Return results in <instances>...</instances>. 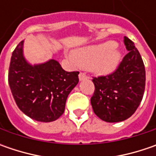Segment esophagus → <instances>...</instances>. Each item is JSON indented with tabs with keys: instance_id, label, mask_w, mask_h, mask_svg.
Returning <instances> with one entry per match:
<instances>
[{
	"instance_id": "34e87169",
	"label": "esophagus",
	"mask_w": 156,
	"mask_h": 156,
	"mask_svg": "<svg viewBox=\"0 0 156 156\" xmlns=\"http://www.w3.org/2000/svg\"><path fill=\"white\" fill-rule=\"evenodd\" d=\"M87 76L85 73L81 72V73L79 74V79H80L81 81H82V80H85V79H87Z\"/></svg>"
}]
</instances>
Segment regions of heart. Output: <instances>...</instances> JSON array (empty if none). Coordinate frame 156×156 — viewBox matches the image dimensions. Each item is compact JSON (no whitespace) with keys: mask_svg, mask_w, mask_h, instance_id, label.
<instances>
[{"mask_svg":"<svg viewBox=\"0 0 156 156\" xmlns=\"http://www.w3.org/2000/svg\"><path fill=\"white\" fill-rule=\"evenodd\" d=\"M69 58L75 65L80 64L91 69L94 72L106 74L116 67L120 53L116 49L115 41H106L76 49L74 55H70Z\"/></svg>","mask_w":156,"mask_h":156,"instance_id":"heart-1","label":"heart"}]
</instances>
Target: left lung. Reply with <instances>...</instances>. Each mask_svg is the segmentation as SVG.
Masks as SVG:
<instances>
[{
  "instance_id": "1",
  "label": "left lung",
  "mask_w": 156,
  "mask_h": 156,
  "mask_svg": "<svg viewBox=\"0 0 156 156\" xmlns=\"http://www.w3.org/2000/svg\"><path fill=\"white\" fill-rule=\"evenodd\" d=\"M129 53L112 73L93 76L94 92L91 105L94 114L108 122L128 119L141 103L145 90L146 72L141 55L134 42L124 37Z\"/></svg>"
}]
</instances>
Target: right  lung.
Instances as JSON below:
<instances>
[{
  "instance_id": "1",
  "label": "right lung",
  "mask_w": 156,
  "mask_h": 156,
  "mask_svg": "<svg viewBox=\"0 0 156 156\" xmlns=\"http://www.w3.org/2000/svg\"><path fill=\"white\" fill-rule=\"evenodd\" d=\"M22 45L21 41L15 48L9 65V84L15 103L35 121L54 122L64 113L79 72H67L55 60L31 66L22 55Z\"/></svg>"
}]
</instances>
